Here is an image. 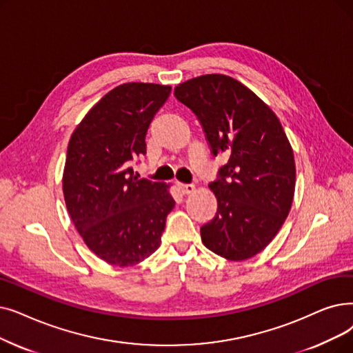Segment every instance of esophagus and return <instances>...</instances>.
<instances>
[{
    "label": "esophagus",
    "instance_id": "esophagus-1",
    "mask_svg": "<svg viewBox=\"0 0 353 353\" xmlns=\"http://www.w3.org/2000/svg\"><path fill=\"white\" fill-rule=\"evenodd\" d=\"M177 188L183 194H190L196 190L194 185H186V183H177Z\"/></svg>",
    "mask_w": 353,
    "mask_h": 353
}]
</instances>
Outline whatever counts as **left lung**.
<instances>
[{"mask_svg":"<svg viewBox=\"0 0 353 353\" xmlns=\"http://www.w3.org/2000/svg\"><path fill=\"white\" fill-rule=\"evenodd\" d=\"M201 121L214 156L226 152L209 188L218 212L201 228L205 247L229 261L261 252L283 226L296 188L293 148L270 106L231 76L212 73L174 88Z\"/></svg>","mask_w":353,"mask_h":353,"instance_id":"left-lung-1","label":"left lung"}]
</instances>
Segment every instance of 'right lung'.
I'll use <instances>...</instances> for the list:
<instances>
[{
	"label": "right lung",
	"instance_id": "add662e5",
	"mask_svg": "<svg viewBox=\"0 0 353 353\" xmlns=\"http://www.w3.org/2000/svg\"><path fill=\"white\" fill-rule=\"evenodd\" d=\"M172 86L131 82L110 90L74 128L63 170L70 219L105 263L131 267L161 242L174 199L164 183L139 179L131 161L145 154L150 122Z\"/></svg>",
	"mask_w": 353,
	"mask_h": 353
}]
</instances>
